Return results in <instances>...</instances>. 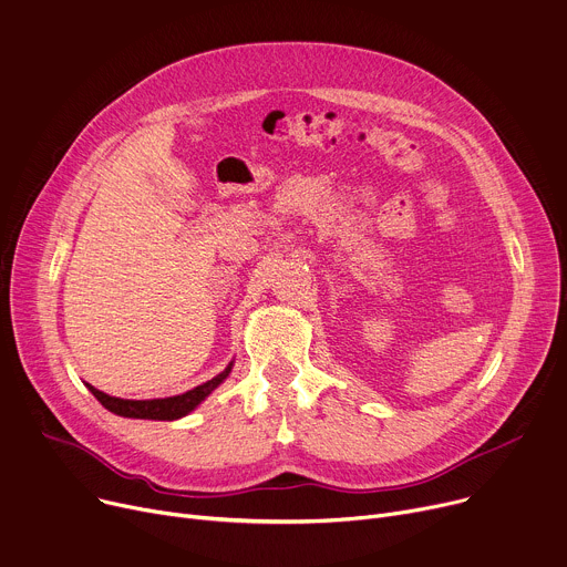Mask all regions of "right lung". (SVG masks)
Returning <instances> with one entry per match:
<instances>
[{
    "instance_id": "add662e5",
    "label": "right lung",
    "mask_w": 567,
    "mask_h": 567,
    "mask_svg": "<svg viewBox=\"0 0 567 567\" xmlns=\"http://www.w3.org/2000/svg\"><path fill=\"white\" fill-rule=\"evenodd\" d=\"M233 364L230 362L217 378L203 382L198 386H194L192 391H185L181 395H172V398H153V400H124V398H115V395H109L104 391L94 389L92 384H85L92 395L104 404L109 411H113V414L117 416H124V419H144V421H178L183 416H187L189 411H194L205 398H208L233 371Z\"/></svg>"
}]
</instances>
